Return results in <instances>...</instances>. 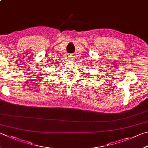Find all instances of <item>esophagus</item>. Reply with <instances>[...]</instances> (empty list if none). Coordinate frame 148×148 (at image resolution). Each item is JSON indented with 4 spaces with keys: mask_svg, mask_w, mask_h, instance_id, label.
I'll list each match as a JSON object with an SVG mask.
<instances>
[{
    "mask_svg": "<svg viewBox=\"0 0 148 148\" xmlns=\"http://www.w3.org/2000/svg\"><path fill=\"white\" fill-rule=\"evenodd\" d=\"M74 56L73 54H71L69 56V58L70 59V60H74Z\"/></svg>",
    "mask_w": 148,
    "mask_h": 148,
    "instance_id": "1",
    "label": "esophagus"
}]
</instances>
